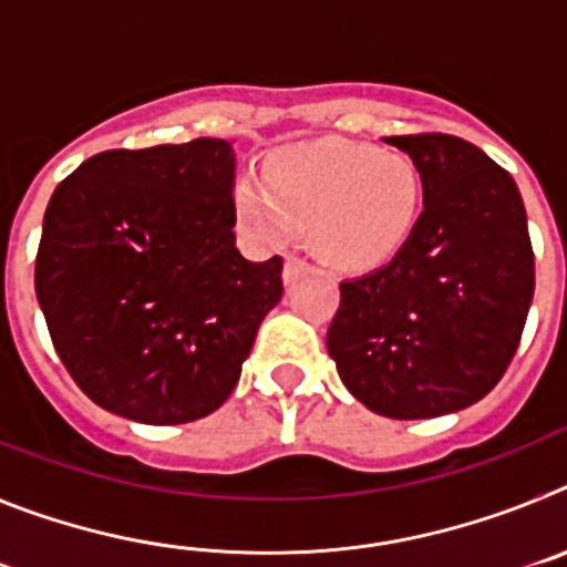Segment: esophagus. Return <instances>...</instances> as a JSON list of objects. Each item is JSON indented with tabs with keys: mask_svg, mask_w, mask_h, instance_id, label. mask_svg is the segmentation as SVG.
Masks as SVG:
<instances>
[{
	"mask_svg": "<svg viewBox=\"0 0 567 567\" xmlns=\"http://www.w3.org/2000/svg\"><path fill=\"white\" fill-rule=\"evenodd\" d=\"M309 269H312V267H309V260L298 258V255H289L287 264H284V284H287V287H292L295 280L303 278Z\"/></svg>",
	"mask_w": 567,
	"mask_h": 567,
	"instance_id": "obj_1",
	"label": "esophagus"
}]
</instances>
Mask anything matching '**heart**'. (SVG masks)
<instances>
[{"mask_svg": "<svg viewBox=\"0 0 567 567\" xmlns=\"http://www.w3.org/2000/svg\"><path fill=\"white\" fill-rule=\"evenodd\" d=\"M423 173L412 155L365 144H307L280 150L264 175V193L238 189L240 218L267 240L289 229L315 233L327 264L365 272L403 252L420 224Z\"/></svg>", "mask_w": 567, "mask_h": 567, "instance_id": "1", "label": "heart"}]
</instances>
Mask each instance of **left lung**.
<instances>
[{
    "label": "left lung",
    "instance_id": "1",
    "mask_svg": "<svg viewBox=\"0 0 567 567\" xmlns=\"http://www.w3.org/2000/svg\"><path fill=\"white\" fill-rule=\"evenodd\" d=\"M385 144L423 173V215L403 252L340 284L327 349L374 414L440 417L483 400L517 352L534 298L528 218L514 178L457 135Z\"/></svg>",
    "mask_w": 567,
    "mask_h": 567
}]
</instances>
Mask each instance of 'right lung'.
I'll return each instance as SVG.
<instances>
[{
	"mask_svg": "<svg viewBox=\"0 0 567 567\" xmlns=\"http://www.w3.org/2000/svg\"><path fill=\"white\" fill-rule=\"evenodd\" d=\"M235 153L224 138L107 150L56 187L37 298L70 378L118 417L193 423L233 394L284 295L275 258L235 247Z\"/></svg>",
	"mask_w": 567,
	"mask_h": 567,
	"instance_id": "1",
	"label": "right lung"
}]
</instances>
